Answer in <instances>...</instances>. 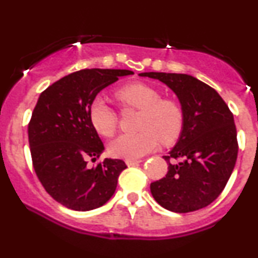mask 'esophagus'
<instances>
[{
  "mask_svg": "<svg viewBox=\"0 0 258 258\" xmlns=\"http://www.w3.org/2000/svg\"><path fill=\"white\" fill-rule=\"evenodd\" d=\"M141 162V160L138 159H126V165L127 166H133V165H138Z\"/></svg>",
  "mask_w": 258,
  "mask_h": 258,
  "instance_id": "34e87169",
  "label": "esophagus"
}]
</instances>
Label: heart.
Masks as SVG:
<instances>
[{"instance_id":"1","label":"heart","mask_w":258,"mask_h":258,"mask_svg":"<svg viewBox=\"0 0 258 258\" xmlns=\"http://www.w3.org/2000/svg\"><path fill=\"white\" fill-rule=\"evenodd\" d=\"M122 105L142 111L138 133L121 135L109 144V153L115 158L139 159L153 152L159 142L171 144L179 137L184 123V111L177 100L161 98L153 86L133 82L115 93ZM90 121L99 135L110 137L116 131L117 115L100 97H96L88 110Z\"/></svg>"}]
</instances>
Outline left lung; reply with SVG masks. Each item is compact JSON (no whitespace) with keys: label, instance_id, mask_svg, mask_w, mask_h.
I'll use <instances>...</instances> for the list:
<instances>
[{"label":"left lung","instance_id":"obj_1","mask_svg":"<svg viewBox=\"0 0 258 258\" xmlns=\"http://www.w3.org/2000/svg\"><path fill=\"white\" fill-rule=\"evenodd\" d=\"M176 93L184 123L176 146L164 159L167 174L153 182L156 203L178 214L197 211L215 201L226 186L238 156L232 111L209 85L186 74L142 73Z\"/></svg>","mask_w":258,"mask_h":258}]
</instances>
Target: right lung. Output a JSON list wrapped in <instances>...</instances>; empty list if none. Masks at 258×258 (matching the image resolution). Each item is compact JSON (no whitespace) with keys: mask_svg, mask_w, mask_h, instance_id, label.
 Returning a JSON list of instances; mask_svg holds the SVG:
<instances>
[{"mask_svg":"<svg viewBox=\"0 0 258 258\" xmlns=\"http://www.w3.org/2000/svg\"><path fill=\"white\" fill-rule=\"evenodd\" d=\"M131 70L84 69L69 74L40 94L29 122L32 165L43 188L55 201L75 211L103 206L115 193L127 167L119 159L92 162L104 150L88 110L103 88Z\"/></svg>","mask_w":258,"mask_h":258,"instance_id":"add662e5","label":"right lung"}]
</instances>
